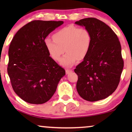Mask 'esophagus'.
<instances>
[{
  "label": "esophagus",
  "instance_id": "esophagus-1",
  "mask_svg": "<svg viewBox=\"0 0 132 132\" xmlns=\"http://www.w3.org/2000/svg\"><path fill=\"white\" fill-rule=\"evenodd\" d=\"M72 70H70V69H66V74L68 75L69 73H70L71 72H72Z\"/></svg>",
  "mask_w": 132,
  "mask_h": 132
}]
</instances>
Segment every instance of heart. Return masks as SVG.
<instances>
[{
    "label": "heart",
    "instance_id": "heart-1",
    "mask_svg": "<svg viewBox=\"0 0 132 132\" xmlns=\"http://www.w3.org/2000/svg\"><path fill=\"white\" fill-rule=\"evenodd\" d=\"M53 39L46 38L45 46L53 60L59 61L62 55L67 53L61 60L62 66H73L78 58L82 59L87 55L91 45V35L88 29L70 25L56 32Z\"/></svg>",
    "mask_w": 132,
    "mask_h": 132
}]
</instances>
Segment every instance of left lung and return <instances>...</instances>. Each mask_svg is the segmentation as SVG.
I'll return each mask as SVG.
<instances>
[{
  "label": "left lung",
  "mask_w": 132,
  "mask_h": 132,
  "mask_svg": "<svg viewBox=\"0 0 132 132\" xmlns=\"http://www.w3.org/2000/svg\"><path fill=\"white\" fill-rule=\"evenodd\" d=\"M75 24L85 27L91 35L90 51L75 69L77 92L88 101L105 99L117 88L123 68L119 39L108 25L95 18L81 19Z\"/></svg>",
  "instance_id": "1"
}]
</instances>
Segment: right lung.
I'll return each instance as SVG.
<instances>
[{"mask_svg":"<svg viewBox=\"0 0 132 132\" xmlns=\"http://www.w3.org/2000/svg\"><path fill=\"white\" fill-rule=\"evenodd\" d=\"M63 24L62 21H32L20 29L11 42L7 73L13 90L28 103L49 101L65 75L44 44L46 37Z\"/></svg>","mask_w":132,"mask_h":132,"instance_id":"obj_1","label":"right lung"}]
</instances>
